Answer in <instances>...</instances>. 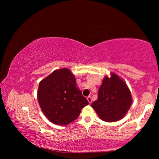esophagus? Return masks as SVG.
Returning a JSON list of instances; mask_svg holds the SVG:
<instances>
[{
	"instance_id": "esophagus-1",
	"label": "esophagus",
	"mask_w": 159,
	"mask_h": 159,
	"mask_svg": "<svg viewBox=\"0 0 159 159\" xmlns=\"http://www.w3.org/2000/svg\"><path fill=\"white\" fill-rule=\"evenodd\" d=\"M87 99H88V102H89L90 104H91V102H92V98H91V97L90 96H88V98H87Z\"/></svg>"
}]
</instances>
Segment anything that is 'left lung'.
<instances>
[{
    "label": "left lung",
    "instance_id": "left-lung-1",
    "mask_svg": "<svg viewBox=\"0 0 159 159\" xmlns=\"http://www.w3.org/2000/svg\"><path fill=\"white\" fill-rule=\"evenodd\" d=\"M131 103V94L126 83L112 73L110 78H104L98 99L91 107L104 121L114 122L124 116Z\"/></svg>",
    "mask_w": 159,
    "mask_h": 159
}]
</instances>
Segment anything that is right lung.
<instances>
[{
    "label": "right lung",
    "instance_id": "right-lung-1",
    "mask_svg": "<svg viewBox=\"0 0 159 159\" xmlns=\"http://www.w3.org/2000/svg\"><path fill=\"white\" fill-rule=\"evenodd\" d=\"M76 85L74 76L66 68L55 70L40 82L38 100L50 121L57 125L69 124L88 105L87 99Z\"/></svg>",
    "mask_w": 159,
    "mask_h": 159
}]
</instances>
